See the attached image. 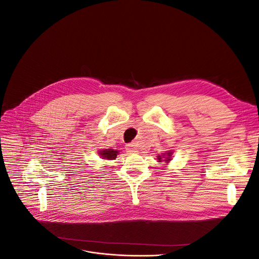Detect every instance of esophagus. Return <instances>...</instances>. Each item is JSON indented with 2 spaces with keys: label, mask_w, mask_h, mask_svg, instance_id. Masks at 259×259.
Masks as SVG:
<instances>
[{
  "label": "esophagus",
  "mask_w": 259,
  "mask_h": 259,
  "mask_svg": "<svg viewBox=\"0 0 259 259\" xmlns=\"http://www.w3.org/2000/svg\"><path fill=\"white\" fill-rule=\"evenodd\" d=\"M126 150H127V152H129V153H133V152H137V150H138V148H137V145L135 143H129L126 145Z\"/></svg>",
  "instance_id": "34e87169"
}]
</instances>
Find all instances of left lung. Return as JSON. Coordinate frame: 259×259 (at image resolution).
Here are the masks:
<instances>
[{
  "label": "left lung",
  "mask_w": 259,
  "mask_h": 259,
  "mask_svg": "<svg viewBox=\"0 0 259 259\" xmlns=\"http://www.w3.org/2000/svg\"><path fill=\"white\" fill-rule=\"evenodd\" d=\"M171 154H172L171 152H169V153H168V158H166V161H167V163H168V162L171 160V159H170V156H171ZM161 159H162V158H161V156H159V157H158V160H159V161H161Z\"/></svg>",
  "instance_id": "obj_1"
}]
</instances>
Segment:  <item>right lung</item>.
<instances>
[{
  "mask_svg": "<svg viewBox=\"0 0 259 259\" xmlns=\"http://www.w3.org/2000/svg\"><path fill=\"white\" fill-rule=\"evenodd\" d=\"M101 157L104 159H108V160H114L118 154L117 151H114L112 149H105L103 151H101Z\"/></svg>",
  "mask_w": 259,
  "mask_h": 259,
  "instance_id": "1",
  "label": "right lung"
}]
</instances>
